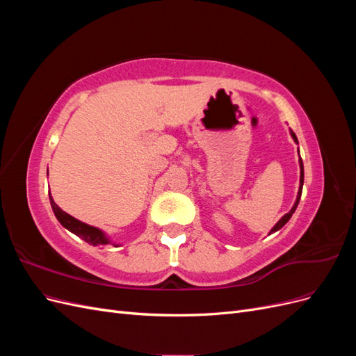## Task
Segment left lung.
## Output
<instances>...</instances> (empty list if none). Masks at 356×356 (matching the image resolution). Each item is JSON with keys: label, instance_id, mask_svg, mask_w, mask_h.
Listing matches in <instances>:
<instances>
[{"label": "left lung", "instance_id": "obj_1", "mask_svg": "<svg viewBox=\"0 0 356 356\" xmlns=\"http://www.w3.org/2000/svg\"><path fill=\"white\" fill-rule=\"evenodd\" d=\"M291 135H293V138H294V141L297 143V136H296V134L291 131ZM300 169H301V174H300V188H298V195H297V200H296V203H294V207H293V209H291L288 213H285L284 217L277 221V224L275 225V227L272 229V232L270 233H273V232H277L279 229H282L284 225L289 221V218L293 217V213H294V211L297 209V207H298V202H300V197H301V190H303V181H305V170H303V161H301V159H300Z\"/></svg>", "mask_w": 356, "mask_h": 356}]
</instances>
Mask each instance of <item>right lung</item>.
Returning a JSON list of instances; mask_svg holds the SVG:
<instances>
[{
	"mask_svg": "<svg viewBox=\"0 0 356 356\" xmlns=\"http://www.w3.org/2000/svg\"><path fill=\"white\" fill-rule=\"evenodd\" d=\"M50 204L53 208V212H55V215H56V218L59 220V222L63 225V227L68 229L74 234H77L79 238H81L83 241H86L89 245H106L108 243V241L105 239V236L101 230L92 227V225L84 224L79 220H75L74 217H71L70 213L63 212L55 203V200H53L51 196H50Z\"/></svg>",
	"mask_w": 356,
	"mask_h": 356,
	"instance_id": "1",
	"label": "right lung"
}]
</instances>
